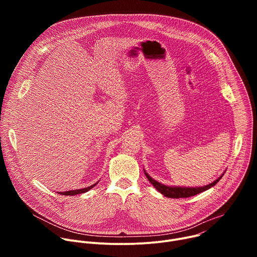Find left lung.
<instances>
[{"instance_id": "left-lung-1", "label": "left lung", "mask_w": 257, "mask_h": 257, "mask_svg": "<svg viewBox=\"0 0 257 257\" xmlns=\"http://www.w3.org/2000/svg\"><path fill=\"white\" fill-rule=\"evenodd\" d=\"M144 174L146 176V178L149 179V181L152 183V184L154 185V187L159 191L161 192L163 195L167 196V197H170V198H186V197H190V196H194L198 193H201L211 187H213L216 183L222 179L223 175L221 177H218L216 180H214L212 183H210V184L208 185H205L203 187H192V188H189V187H172V186H166L164 184H161V183H159L158 181H156L155 179H153L148 173H146L144 171Z\"/></svg>"}]
</instances>
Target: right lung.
<instances>
[{"label": "right lung", "instance_id": "right-lung-1", "mask_svg": "<svg viewBox=\"0 0 257 257\" xmlns=\"http://www.w3.org/2000/svg\"><path fill=\"white\" fill-rule=\"evenodd\" d=\"M97 183V182H96ZM96 183L87 188H82V189H77V190H70V191H66V192H59L62 195H77V194H81L84 192H87L88 190H90L92 187H94L96 185Z\"/></svg>", "mask_w": 257, "mask_h": 257}]
</instances>
